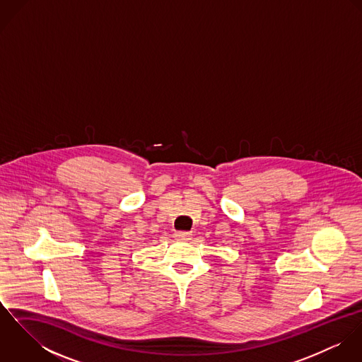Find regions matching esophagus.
Returning <instances> with one entry per match:
<instances>
[{
    "label": "esophagus",
    "mask_w": 362,
    "mask_h": 362,
    "mask_svg": "<svg viewBox=\"0 0 362 362\" xmlns=\"http://www.w3.org/2000/svg\"><path fill=\"white\" fill-rule=\"evenodd\" d=\"M175 237H177V240H180V241H188V240H191L192 233H188V231H178V233H175Z\"/></svg>",
    "instance_id": "obj_1"
}]
</instances>
